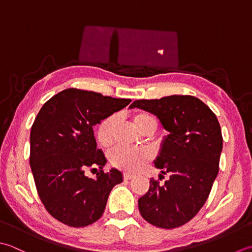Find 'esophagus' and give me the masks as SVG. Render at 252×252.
<instances>
[{"label":"esophagus","mask_w":252,"mask_h":252,"mask_svg":"<svg viewBox=\"0 0 252 252\" xmlns=\"http://www.w3.org/2000/svg\"><path fill=\"white\" fill-rule=\"evenodd\" d=\"M133 177L132 174H129V173H124V179H131Z\"/></svg>","instance_id":"esophagus-1"}]
</instances>
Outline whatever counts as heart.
<instances>
[{
    "label": "heart",
    "instance_id": "heart-1",
    "mask_svg": "<svg viewBox=\"0 0 252 252\" xmlns=\"http://www.w3.org/2000/svg\"><path fill=\"white\" fill-rule=\"evenodd\" d=\"M133 124L138 129L143 131L149 125H156L157 122L146 112H139L132 117ZM117 117L111 115L101 122L97 128V141L102 147H110L114 142L115 128ZM152 158V151L149 149H130L126 147H117L111 152L110 160L115 167L126 172H137Z\"/></svg>",
    "mask_w": 252,
    "mask_h": 252
}]
</instances>
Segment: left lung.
I'll return each instance as SVG.
<instances>
[{
  "mask_svg": "<svg viewBox=\"0 0 252 252\" xmlns=\"http://www.w3.org/2000/svg\"><path fill=\"white\" fill-rule=\"evenodd\" d=\"M129 107L152 113L168 131L155 166L168 173L169 179L163 185L150 179L148 192L138 200L140 214L158 227L182 226L203 207L218 176L223 148L219 121L207 104L191 95L137 100Z\"/></svg>",
  "mask_w": 252,
  "mask_h": 252,
  "instance_id": "8db88e82",
  "label": "left lung"
}]
</instances>
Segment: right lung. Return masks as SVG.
Instances as JSON below:
<instances>
[{"mask_svg":"<svg viewBox=\"0 0 252 252\" xmlns=\"http://www.w3.org/2000/svg\"><path fill=\"white\" fill-rule=\"evenodd\" d=\"M130 102L70 88L41 107L30 131V166L41 201L60 222L71 227L94 223L113 187L123 182L117 168L102 171L106 158L96 148L94 126ZM95 166L101 168L97 177H86L85 169Z\"/></svg>","mask_w":252,"mask_h":252,"instance_id":"1","label":"right lung"}]
</instances>
